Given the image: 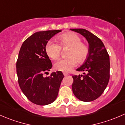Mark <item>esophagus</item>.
I'll use <instances>...</instances> for the list:
<instances>
[{
    "label": "esophagus",
    "mask_w": 125,
    "mask_h": 125,
    "mask_svg": "<svg viewBox=\"0 0 125 125\" xmlns=\"http://www.w3.org/2000/svg\"><path fill=\"white\" fill-rule=\"evenodd\" d=\"M63 74L64 76H66V75H68V74L67 73H63Z\"/></svg>",
    "instance_id": "34e87169"
}]
</instances>
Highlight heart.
Returning a JSON list of instances; mask_svg holds the SVG:
<instances>
[{
	"label": "heart",
	"instance_id": "1",
	"mask_svg": "<svg viewBox=\"0 0 125 125\" xmlns=\"http://www.w3.org/2000/svg\"><path fill=\"white\" fill-rule=\"evenodd\" d=\"M59 44L50 40L45 45V52L49 57L56 60L60 56L62 48H68L66 55L68 57L58 60L54 64L55 70L66 73L77 66L78 62H84L88 57L89 48L88 45L82 42L80 36L74 32L63 34L57 37Z\"/></svg>",
	"mask_w": 125,
	"mask_h": 125
}]
</instances>
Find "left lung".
<instances>
[{
	"mask_svg": "<svg viewBox=\"0 0 125 125\" xmlns=\"http://www.w3.org/2000/svg\"><path fill=\"white\" fill-rule=\"evenodd\" d=\"M86 39L89 52L83 65L77 70L83 75H72V89L75 96L83 102L99 98L104 92L109 80V56L99 37L85 29H71Z\"/></svg>",
	"mask_w": 125,
	"mask_h": 125,
	"instance_id": "obj_1",
	"label": "left lung"
}]
</instances>
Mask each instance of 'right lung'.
Segmentation results:
<instances>
[{
    "label": "right lung",
    "instance_id": "add662e5",
    "mask_svg": "<svg viewBox=\"0 0 125 125\" xmlns=\"http://www.w3.org/2000/svg\"><path fill=\"white\" fill-rule=\"evenodd\" d=\"M60 31L35 32L23 42L19 53L16 63L19 85L27 99L38 105H46L54 101L64 77L61 71L51 73L46 77L43 75L52 66L45 52V45Z\"/></svg>",
    "mask_w": 125,
    "mask_h": 125
}]
</instances>
